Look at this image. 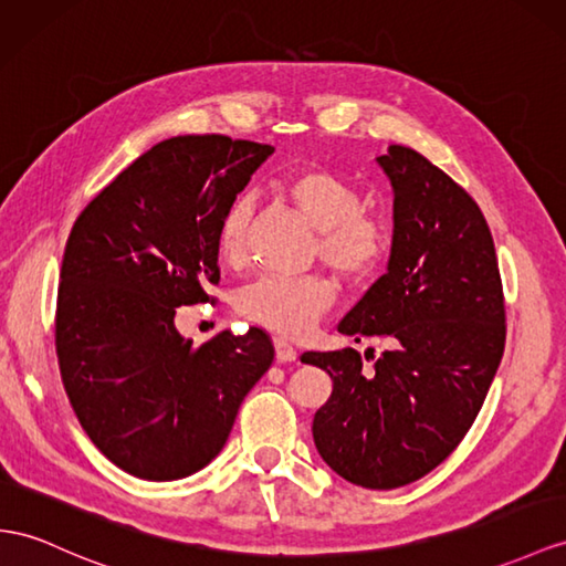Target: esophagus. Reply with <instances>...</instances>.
<instances>
[{
  "label": "esophagus",
  "mask_w": 566,
  "mask_h": 566,
  "mask_svg": "<svg viewBox=\"0 0 566 566\" xmlns=\"http://www.w3.org/2000/svg\"><path fill=\"white\" fill-rule=\"evenodd\" d=\"M274 354H277L280 364H292V360H296V349L282 337L274 339Z\"/></svg>",
  "instance_id": "obj_1"
}]
</instances>
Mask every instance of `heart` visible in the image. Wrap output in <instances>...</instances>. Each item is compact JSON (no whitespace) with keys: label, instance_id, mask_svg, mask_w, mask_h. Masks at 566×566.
<instances>
[{"label":"heart","instance_id":"b5f03b06","mask_svg":"<svg viewBox=\"0 0 566 566\" xmlns=\"http://www.w3.org/2000/svg\"><path fill=\"white\" fill-rule=\"evenodd\" d=\"M277 188L289 206L317 229V253L339 280L360 284L380 270L392 249V227L382 214L360 208L356 184L325 167H296L284 174ZM253 217L251 196H239L227 208L217 231V249L224 263H243ZM332 306L335 286L321 274L260 277L237 296L243 317L292 339L306 337Z\"/></svg>","mask_w":566,"mask_h":566}]
</instances>
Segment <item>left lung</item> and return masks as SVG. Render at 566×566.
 I'll return each instance as SVG.
<instances>
[{"label":"left lung","instance_id":"left-lung-1","mask_svg":"<svg viewBox=\"0 0 566 566\" xmlns=\"http://www.w3.org/2000/svg\"><path fill=\"white\" fill-rule=\"evenodd\" d=\"M378 159L395 193L387 272L339 323L389 349L366 370L356 349L308 352L332 395L313 440L344 481L392 490L454 452L481 411L504 354V296L495 243L475 200L403 145Z\"/></svg>","mask_w":566,"mask_h":566}]
</instances>
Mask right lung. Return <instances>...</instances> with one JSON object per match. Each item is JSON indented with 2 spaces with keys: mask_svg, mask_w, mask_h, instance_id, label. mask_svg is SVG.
Segmentation results:
<instances>
[{
  "mask_svg": "<svg viewBox=\"0 0 566 566\" xmlns=\"http://www.w3.org/2000/svg\"><path fill=\"white\" fill-rule=\"evenodd\" d=\"M272 153L227 136L157 143L69 234L54 325L62 382L93 444L143 481L208 467L274 358L258 327L193 346L174 325L220 282L222 217Z\"/></svg>",
  "mask_w": 566,
  "mask_h": 566,
  "instance_id": "add662e5",
  "label": "right lung"
}]
</instances>
